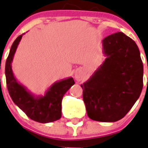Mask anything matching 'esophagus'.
<instances>
[{"instance_id": "obj_1", "label": "esophagus", "mask_w": 148, "mask_h": 148, "mask_svg": "<svg viewBox=\"0 0 148 148\" xmlns=\"http://www.w3.org/2000/svg\"><path fill=\"white\" fill-rule=\"evenodd\" d=\"M75 78L77 81H82V78H83V75H82V73L78 72L75 74Z\"/></svg>"}]
</instances>
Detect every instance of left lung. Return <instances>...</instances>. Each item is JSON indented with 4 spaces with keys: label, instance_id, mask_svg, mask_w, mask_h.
I'll return each instance as SVG.
<instances>
[{
    "label": "left lung",
    "instance_id": "left-lung-1",
    "mask_svg": "<svg viewBox=\"0 0 148 148\" xmlns=\"http://www.w3.org/2000/svg\"><path fill=\"white\" fill-rule=\"evenodd\" d=\"M102 44L107 58L81 87L89 118L114 122L125 117L140 96L143 64L135 41L123 32L106 37Z\"/></svg>",
    "mask_w": 148,
    "mask_h": 148
}]
</instances>
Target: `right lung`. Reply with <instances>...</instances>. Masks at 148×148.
Listing matches in <instances>:
<instances>
[{
	"instance_id": "1",
	"label": "right lung",
	"mask_w": 148,
	"mask_h": 148,
	"mask_svg": "<svg viewBox=\"0 0 148 148\" xmlns=\"http://www.w3.org/2000/svg\"><path fill=\"white\" fill-rule=\"evenodd\" d=\"M23 34L13 42L6 61L5 74L6 85L10 97L18 108L29 118L40 123H48L58 120L61 117V101L63 96L75 84L73 78L56 82L44 96H35L18 83L13 75L12 61L18 45Z\"/></svg>"
}]
</instances>
